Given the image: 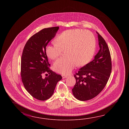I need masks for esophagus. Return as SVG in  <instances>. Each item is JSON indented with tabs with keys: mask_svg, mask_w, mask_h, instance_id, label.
<instances>
[{
	"mask_svg": "<svg viewBox=\"0 0 129 129\" xmlns=\"http://www.w3.org/2000/svg\"><path fill=\"white\" fill-rule=\"evenodd\" d=\"M62 78H63V79H64V78H66V77H67V76H66V75H62Z\"/></svg>",
	"mask_w": 129,
	"mask_h": 129,
	"instance_id": "obj_1",
	"label": "esophagus"
}]
</instances>
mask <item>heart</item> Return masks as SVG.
I'll return each instance as SVG.
<instances>
[{"label":"heart","mask_w":129,"mask_h":129,"mask_svg":"<svg viewBox=\"0 0 129 129\" xmlns=\"http://www.w3.org/2000/svg\"><path fill=\"white\" fill-rule=\"evenodd\" d=\"M56 44L47 46L46 52L48 58L55 59L65 51L66 56L55 61L53 69L60 74H68L76 65L84 66L93 57L96 40L88 30L69 29L61 33L55 40Z\"/></svg>","instance_id":"b5f03b06"}]
</instances>
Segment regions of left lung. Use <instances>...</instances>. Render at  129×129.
<instances>
[{
	"label": "left lung",
	"mask_w": 129,
	"mask_h": 129,
	"mask_svg": "<svg viewBox=\"0 0 129 129\" xmlns=\"http://www.w3.org/2000/svg\"><path fill=\"white\" fill-rule=\"evenodd\" d=\"M100 50L93 60L80 69L74 75L76 83L72 89L76 99L81 101L93 99L101 92L109 78L112 62L107 43L99 33Z\"/></svg>",
	"instance_id": "8db88e82"
}]
</instances>
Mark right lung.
Returning a JSON list of instances; mask_svg holds the SVG:
<instances>
[{
  "mask_svg": "<svg viewBox=\"0 0 129 129\" xmlns=\"http://www.w3.org/2000/svg\"><path fill=\"white\" fill-rule=\"evenodd\" d=\"M59 27L44 28L28 39L23 50L21 66L22 80L26 90L34 98L45 101L52 96L56 86L62 79L49 68L46 47L53 38ZM45 72L50 75L43 78Z\"/></svg>",
  "mask_w": 129,
  "mask_h": 129,
  "instance_id": "add662e5",
  "label": "right lung"
}]
</instances>
